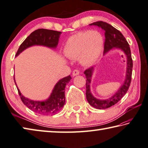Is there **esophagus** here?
Here are the masks:
<instances>
[{
	"instance_id": "34e87169",
	"label": "esophagus",
	"mask_w": 148,
	"mask_h": 148,
	"mask_svg": "<svg viewBox=\"0 0 148 148\" xmlns=\"http://www.w3.org/2000/svg\"><path fill=\"white\" fill-rule=\"evenodd\" d=\"M79 71L77 70V69H75L74 70V71L72 72V76H76L77 75H79Z\"/></svg>"
}]
</instances>
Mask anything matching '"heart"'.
Instances as JSON below:
<instances>
[{
    "label": "heart",
    "mask_w": 148,
    "mask_h": 148,
    "mask_svg": "<svg viewBox=\"0 0 148 148\" xmlns=\"http://www.w3.org/2000/svg\"><path fill=\"white\" fill-rule=\"evenodd\" d=\"M103 46L104 38L99 31L79 32L69 38L64 47V53L69 58H79L82 64L90 65L99 58Z\"/></svg>",
    "instance_id": "b5f03b06"
}]
</instances>
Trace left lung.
<instances>
[{"label":"left lung","instance_id":"8db88e82","mask_svg":"<svg viewBox=\"0 0 148 148\" xmlns=\"http://www.w3.org/2000/svg\"><path fill=\"white\" fill-rule=\"evenodd\" d=\"M90 25H97L101 27L105 31V40L104 43V54L106 53L108 51L113 48H117L122 50L125 53L127 58V69L126 79L124 80L123 85L121 86L118 91L113 96L108 99L101 100L96 99L91 94L90 88V83L91 82V78L93 73L94 67H90L85 70L84 74L86 76V97L88 103L92 106L97 109H106L110 108L118 103L130 87L132 80L133 60L132 58L131 50L130 45L125 38L121 32L117 29L113 27L108 23L98 21L90 24Z\"/></svg>","mask_w":148,"mask_h":148}]
</instances>
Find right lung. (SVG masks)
Listing matches in <instances>:
<instances>
[{"instance_id": "1", "label": "right lung", "mask_w": 148, "mask_h": 148, "mask_svg": "<svg viewBox=\"0 0 148 148\" xmlns=\"http://www.w3.org/2000/svg\"><path fill=\"white\" fill-rule=\"evenodd\" d=\"M61 32L45 29H38L30 34L27 37L16 52V56L22 52L33 45H43L50 48H56L58 44L59 38ZM72 79L70 75L61 79L54 87L53 92L47 100L44 101H35L24 97L20 93L17 86L15 80L14 81L18 89V94L22 103L29 108L31 110L37 114L47 115H54L62 109L65 103V88L66 84Z\"/></svg>"}]
</instances>
